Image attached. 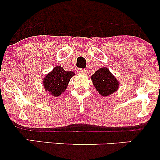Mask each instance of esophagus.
<instances>
[{
  "instance_id": "1",
  "label": "esophagus",
  "mask_w": 160,
  "mask_h": 160,
  "mask_svg": "<svg viewBox=\"0 0 160 160\" xmlns=\"http://www.w3.org/2000/svg\"><path fill=\"white\" fill-rule=\"evenodd\" d=\"M85 72H86L85 69H82V68H78V73H79V74H84Z\"/></svg>"
}]
</instances>
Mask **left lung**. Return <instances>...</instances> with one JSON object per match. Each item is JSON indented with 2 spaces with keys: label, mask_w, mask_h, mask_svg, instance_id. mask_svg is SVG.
<instances>
[{
  "label": "left lung",
  "mask_w": 160,
  "mask_h": 160,
  "mask_svg": "<svg viewBox=\"0 0 160 160\" xmlns=\"http://www.w3.org/2000/svg\"><path fill=\"white\" fill-rule=\"evenodd\" d=\"M91 79L95 89L102 96H108L118 89L119 82L107 68H99Z\"/></svg>",
  "instance_id": "obj_1"
}]
</instances>
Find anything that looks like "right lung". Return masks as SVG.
Segmentation results:
<instances>
[{"mask_svg":"<svg viewBox=\"0 0 160 160\" xmlns=\"http://www.w3.org/2000/svg\"><path fill=\"white\" fill-rule=\"evenodd\" d=\"M74 75L72 71H65L61 66H56L43 79L46 91H49L53 96H58L65 90L70 79Z\"/></svg>","mask_w":160,"mask_h":160,"instance_id":"add662e5","label":"right lung"}]
</instances>
